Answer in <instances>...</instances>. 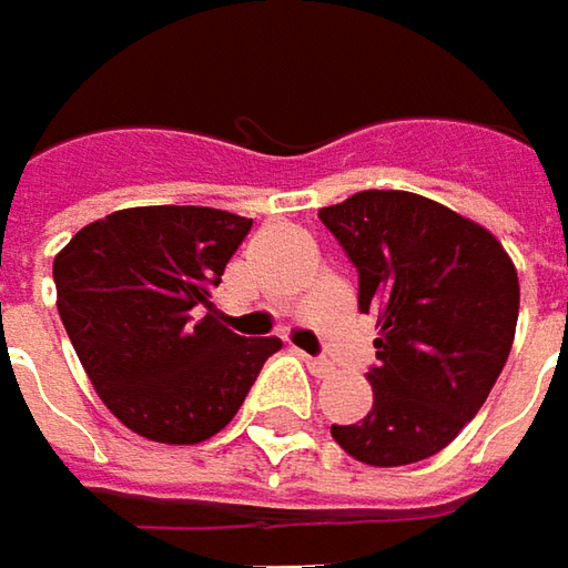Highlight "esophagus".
Segmentation results:
<instances>
[{
    "mask_svg": "<svg viewBox=\"0 0 568 568\" xmlns=\"http://www.w3.org/2000/svg\"><path fill=\"white\" fill-rule=\"evenodd\" d=\"M303 359H306V365H310L315 375H328L331 368H334V363H331L328 356H306V353H303Z\"/></svg>",
    "mask_w": 568,
    "mask_h": 568,
    "instance_id": "1",
    "label": "esophagus"
}]
</instances>
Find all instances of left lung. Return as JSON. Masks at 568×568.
Returning a JSON list of instances; mask_svg holds the SVG:
<instances>
[{
  "label": "left lung",
  "instance_id": "obj_1",
  "mask_svg": "<svg viewBox=\"0 0 568 568\" xmlns=\"http://www.w3.org/2000/svg\"><path fill=\"white\" fill-rule=\"evenodd\" d=\"M318 219L359 275V312L378 315L375 403L334 440L365 466H409L444 450L504 372L519 277L497 237L406 190H363Z\"/></svg>",
  "mask_w": 568,
  "mask_h": 568
}]
</instances>
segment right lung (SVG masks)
Segmentation results:
<instances>
[{
	"label": "right lung",
	"instance_id": "obj_1",
	"mask_svg": "<svg viewBox=\"0 0 568 568\" xmlns=\"http://www.w3.org/2000/svg\"><path fill=\"white\" fill-rule=\"evenodd\" d=\"M253 219L140 205L80 227L52 262L59 315L102 403L136 435L200 444L237 416L277 337L219 325L212 287Z\"/></svg>",
	"mask_w": 568,
	"mask_h": 568
}]
</instances>
